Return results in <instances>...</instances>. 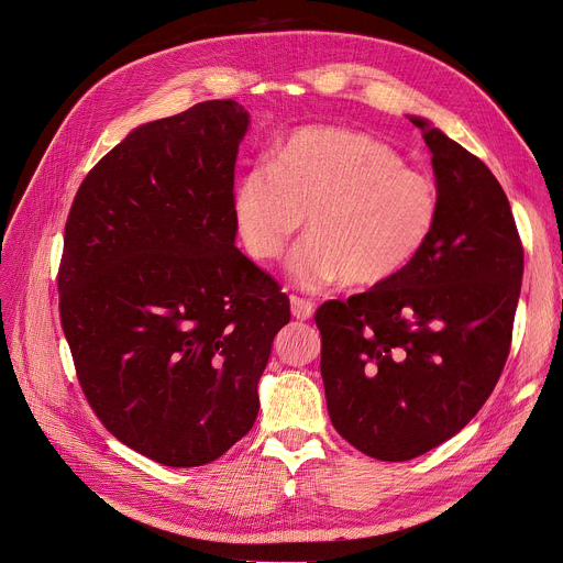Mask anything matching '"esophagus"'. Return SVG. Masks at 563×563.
<instances>
[{"mask_svg": "<svg viewBox=\"0 0 563 563\" xmlns=\"http://www.w3.org/2000/svg\"><path fill=\"white\" fill-rule=\"evenodd\" d=\"M289 302H291L294 319H298V321L312 319V314H314V302L312 300L300 298V296H289Z\"/></svg>", "mask_w": 563, "mask_h": 563, "instance_id": "34e87169", "label": "esophagus"}]
</instances>
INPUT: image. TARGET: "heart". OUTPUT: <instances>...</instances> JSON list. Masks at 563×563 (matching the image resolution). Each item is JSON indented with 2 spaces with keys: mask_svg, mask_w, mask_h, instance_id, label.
I'll return each instance as SVG.
<instances>
[{
  "mask_svg": "<svg viewBox=\"0 0 563 563\" xmlns=\"http://www.w3.org/2000/svg\"><path fill=\"white\" fill-rule=\"evenodd\" d=\"M289 276L305 289L343 280L377 287L416 263L438 216L435 181L404 166L399 152L364 132L314 125L294 132L272 166L246 170L233 192V218L253 261L278 258L289 238Z\"/></svg>",
  "mask_w": 563,
  "mask_h": 563,
  "instance_id": "heart-1",
  "label": "heart"
}]
</instances>
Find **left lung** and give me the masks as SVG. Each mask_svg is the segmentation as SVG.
<instances>
[{
  "instance_id": "8db88e82",
  "label": "left lung",
  "mask_w": 563,
  "mask_h": 563,
  "mask_svg": "<svg viewBox=\"0 0 563 563\" xmlns=\"http://www.w3.org/2000/svg\"><path fill=\"white\" fill-rule=\"evenodd\" d=\"M435 231L397 278L314 314L328 413L362 453L401 463L481 411L512 345L523 244L492 170L422 119Z\"/></svg>"
}]
</instances>
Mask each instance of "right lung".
Returning <instances> with one entry per match:
<instances>
[{"instance_id": "obj_1", "label": "right lung", "mask_w": 563, "mask_h": 563, "mask_svg": "<svg viewBox=\"0 0 563 563\" xmlns=\"http://www.w3.org/2000/svg\"><path fill=\"white\" fill-rule=\"evenodd\" d=\"M249 114L203 100L130 132L82 179L65 224L60 323L103 427L166 467L227 453L258 416L289 298L235 242Z\"/></svg>"}]
</instances>
